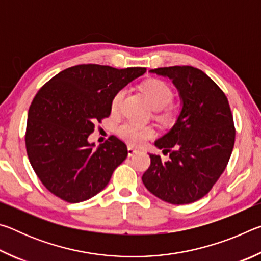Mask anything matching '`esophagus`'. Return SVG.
<instances>
[{
	"instance_id": "obj_1",
	"label": "esophagus",
	"mask_w": 261,
	"mask_h": 261,
	"mask_svg": "<svg viewBox=\"0 0 261 261\" xmlns=\"http://www.w3.org/2000/svg\"><path fill=\"white\" fill-rule=\"evenodd\" d=\"M138 152H139L138 149L135 148V147H132V146L127 147V155H129V156H134L135 154H137Z\"/></svg>"
}]
</instances>
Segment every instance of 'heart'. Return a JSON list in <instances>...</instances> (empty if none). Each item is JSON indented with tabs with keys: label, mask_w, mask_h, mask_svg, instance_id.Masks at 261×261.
Instances as JSON below:
<instances>
[{
	"label": "heart",
	"mask_w": 261,
	"mask_h": 261,
	"mask_svg": "<svg viewBox=\"0 0 261 261\" xmlns=\"http://www.w3.org/2000/svg\"><path fill=\"white\" fill-rule=\"evenodd\" d=\"M144 93L149 100L152 107L155 110H160L158 117L162 121H169L174 115V110L171 107H167L174 98V92L167 83L162 81H149L143 85ZM125 91L118 90L112 100L113 112L120 108ZM117 134L123 140H125L130 145H140L145 140L152 137L153 131L147 126L137 124L135 122H124L117 127Z\"/></svg>",
	"instance_id": "heart-1"
}]
</instances>
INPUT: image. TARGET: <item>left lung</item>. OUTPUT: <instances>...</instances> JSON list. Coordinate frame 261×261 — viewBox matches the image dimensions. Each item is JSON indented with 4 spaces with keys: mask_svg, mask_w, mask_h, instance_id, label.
Returning <instances> with one entry per match:
<instances>
[{
    "mask_svg": "<svg viewBox=\"0 0 261 261\" xmlns=\"http://www.w3.org/2000/svg\"><path fill=\"white\" fill-rule=\"evenodd\" d=\"M177 88L182 109L174 126L155 141L169 160L149 154L151 166L143 183L161 200L184 205L210 192L230 159L235 126L222 90L201 70L189 65L158 68Z\"/></svg>",
    "mask_w": 261,
    "mask_h": 261,
    "instance_id": "left-lung-1",
    "label": "left lung"
}]
</instances>
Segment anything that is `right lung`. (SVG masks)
Segmentation results:
<instances>
[{
    "label": "right lung",
    "instance_id": "right-lung-1",
    "mask_svg": "<svg viewBox=\"0 0 261 261\" xmlns=\"http://www.w3.org/2000/svg\"><path fill=\"white\" fill-rule=\"evenodd\" d=\"M145 72V68L81 64L39 90L29 109L25 144L31 166L48 191L74 204L107 187L127 156L126 145L110 136L94 148L87 138L95 123L110 115L115 93Z\"/></svg>",
    "mask_w": 261,
    "mask_h": 261
}]
</instances>
